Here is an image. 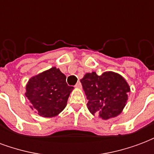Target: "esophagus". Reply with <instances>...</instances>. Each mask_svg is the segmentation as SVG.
<instances>
[{"label":"esophagus","instance_id":"esophagus-1","mask_svg":"<svg viewBox=\"0 0 154 154\" xmlns=\"http://www.w3.org/2000/svg\"><path fill=\"white\" fill-rule=\"evenodd\" d=\"M75 87H77V88H81V87H82V83H81L80 82H78L75 85Z\"/></svg>","mask_w":154,"mask_h":154}]
</instances>
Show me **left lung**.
Returning <instances> with one entry per match:
<instances>
[{
    "mask_svg": "<svg viewBox=\"0 0 154 154\" xmlns=\"http://www.w3.org/2000/svg\"><path fill=\"white\" fill-rule=\"evenodd\" d=\"M87 106L92 115L98 114L101 119H108L122 112L130 91L129 84L119 74L106 72L100 76L92 72L81 79Z\"/></svg>",
    "mask_w": 154,
    "mask_h": 154,
    "instance_id": "8db88e82",
    "label": "left lung"
}]
</instances>
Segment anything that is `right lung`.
<instances>
[{"label":"right lung","mask_w":154,"mask_h":154,"mask_svg":"<svg viewBox=\"0 0 154 154\" xmlns=\"http://www.w3.org/2000/svg\"><path fill=\"white\" fill-rule=\"evenodd\" d=\"M72 90L73 87L66 82V76L54 67L29 80L25 97L38 115L54 117L64 110Z\"/></svg>","instance_id":"1"}]
</instances>
